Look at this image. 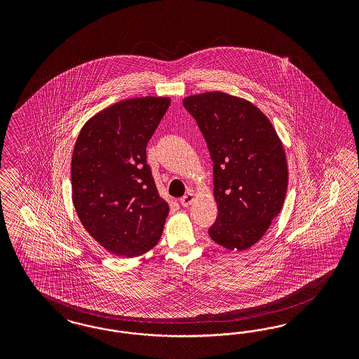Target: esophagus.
<instances>
[{
  "label": "esophagus",
  "instance_id": "esophagus-1",
  "mask_svg": "<svg viewBox=\"0 0 359 359\" xmlns=\"http://www.w3.org/2000/svg\"><path fill=\"white\" fill-rule=\"evenodd\" d=\"M195 200V196L194 194H187V195L183 196L182 198H180V204L183 205V207H188L189 204H192V201Z\"/></svg>",
  "mask_w": 359,
  "mask_h": 359
}]
</instances>
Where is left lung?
<instances>
[{
	"label": "left lung",
	"mask_w": 359,
	"mask_h": 359,
	"mask_svg": "<svg viewBox=\"0 0 359 359\" xmlns=\"http://www.w3.org/2000/svg\"><path fill=\"white\" fill-rule=\"evenodd\" d=\"M213 162L218 215L209 237L229 250L257 243L282 210L288 170L271 122L243 98L207 92L183 100Z\"/></svg>",
	"instance_id": "obj_1"
}]
</instances>
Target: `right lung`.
Listing matches in <instances>:
<instances>
[{
	"instance_id": "obj_1",
	"label": "right lung",
	"mask_w": 359,
	"mask_h": 359,
	"mask_svg": "<svg viewBox=\"0 0 359 359\" xmlns=\"http://www.w3.org/2000/svg\"><path fill=\"white\" fill-rule=\"evenodd\" d=\"M168 107L165 97L120 101L88 121L77 137L74 205L88 233L116 255H142L162 236L170 208L155 187L146 146Z\"/></svg>"
}]
</instances>
